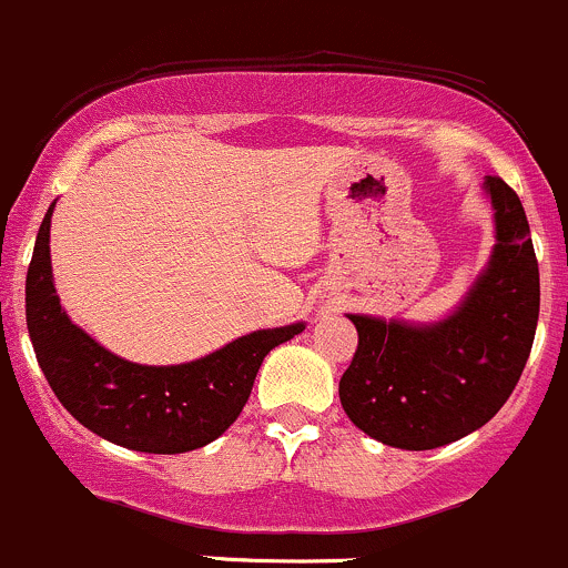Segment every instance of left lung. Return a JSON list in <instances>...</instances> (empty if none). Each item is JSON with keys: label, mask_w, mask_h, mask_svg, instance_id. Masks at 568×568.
Returning <instances> with one entry per match:
<instances>
[{"label": "left lung", "mask_w": 568, "mask_h": 568, "mask_svg": "<svg viewBox=\"0 0 568 568\" xmlns=\"http://www.w3.org/2000/svg\"><path fill=\"white\" fill-rule=\"evenodd\" d=\"M495 207L489 267L465 303L435 325L349 314L358 349L338 379L344 413L374 440L407 452L470 435L506 405L539 323V262L514 189L484 183Z\"/></svg>", "instance_id": "left-lung-1"}]
</instances>
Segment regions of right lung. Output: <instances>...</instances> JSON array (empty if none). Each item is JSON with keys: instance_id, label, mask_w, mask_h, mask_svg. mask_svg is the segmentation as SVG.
Here are the masks:
<instances>
[{"instance_id": "right-lung-1", "label": "right lung", "mask_w": 568, "mask_h": 568, "mask_svg": "<svg viewBox=\"0 0 568 568\" xmlns=\"http://www.w3.org/2000/svg\"><path fill=\"white\" fill-rule=\"evenodd\" d=\"M45 213L27 271V327L34 355L62 407L103 440L144 454H183L224 435L248 402L262 361L303 323L254 331L180 366L116 358L62 312L51 282Z\"/></svg>"}]
</instances>
